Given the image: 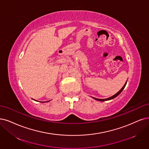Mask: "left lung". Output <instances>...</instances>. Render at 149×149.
Instances as JSON below:
<instances>
[{
  "mask_svg": "<svg viewBox=\"0 0 149 149\" xmlns=\"http://www.w3.org/2000/svg\"><path fill=\"white\" fill-rule=\"evenodd\" d=\"M126 83H127V81H126V83H125V84L124 85V86L122 88V89H121L118 92H117L116 94H115L114 95H113L112 96H111V97H109V98H106V99H97V98H95V97H93V98H94L95 100H97V101H108V100H112V99H113V98H115V97H116L117 96H118L121 93H122V91L123 90V89L125 88V86H126Z\"/></svg>",
  "mask_w": 149,
  "mask_h": 149,
  "instance_id": "8db88e82",
  "label": "left lung"
}]
</instances>
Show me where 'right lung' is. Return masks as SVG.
<instances>
[{
	"label": "right lung",
	"mask_w": 149,
	"mask_h": 149,
	"mask_svg": "<svg viewBox=\"0 0 149 149\" xmlns=\"http://www.w3.org/2000/svg\"><path fill=\"white\" fill-rule=\"evenodd\" d=\"M47 102H48V101H47Z\"/></svg>",
	"instance_id": "right-lung-1"
}]
</instances>
